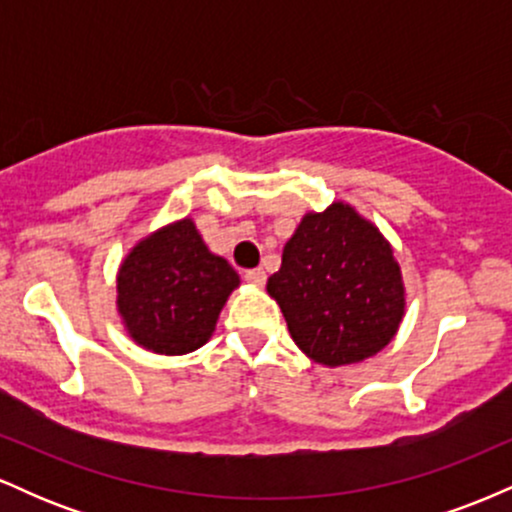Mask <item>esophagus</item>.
<instances>
[{"label": "esophagus", "mask_w": 512, "mask_h": 512, "mask_svg": "<svg viewBox=\"0 0 512 512\" xmlns=\"http://www.w3.org/2000/svg\"><path fill=\"white\" fill-rule=\"evenodd\" d=\"M245 279L250 281L252 286H264V281H267V272H264V269H248V272H245Z\"/></svg>", "instance_id": "esophagus-1"}]
</instances>
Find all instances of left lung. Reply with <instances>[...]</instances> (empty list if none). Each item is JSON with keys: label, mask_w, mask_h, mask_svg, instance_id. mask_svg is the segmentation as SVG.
<instances>
[{"label": "left lung", "mask_w": 512, "mask_h": 512, "mask_svg": "<svg viewBox=\"0 0 512 512\" xmlns=\"http://www.w3.org/2000/svg\"><path fill=\"white\" fill-rule=\"evenodd\" d=\"M267 293L279 303L298 349L330 368L383 351L407 308L395 250L346 202L303 216Z\"/></svg>", "instance_id": "obj_1"}]
</instances>
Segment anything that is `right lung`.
Segmentation results:
<instances>
[{
	"label": "right lung",
	"mask_w": 512,
	"mask_h": 512,
	"mask_svg": "<svg viewBox=\"0 0 512 512\" xmlns=\"http://www.w3.org/2000/svg\"><path fill=\"white\" fill-rule=\"evenodd\" d=\"M240 276L214 255L195 221L180 219L139 240L117 269V313L142 349L182 356L209 342Z\"/></svg>",
	"instance_id": "1"
}]
</instances>
